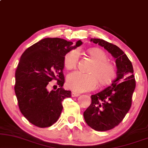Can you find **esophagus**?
<instances>
[{
    "label": "esophagus",
    "mask_w": 148,
    "mask_h": 148,
    "mask_svg": "<svg viewBox=\"0 0 148 148\" xmlns=\"http://www.w3.org/2000/svg\"><path fill=\"white\" fill-rule=\"evenodd\" d=\"M80 93H77V92H72V97H78V96L80 95Z\"/></svg>",
    "instance_id": "esophagus-1"
}]
</instances>
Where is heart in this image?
<instances>
[{"label":"heart","instance_id":"obj_1","mask_svg":"<svg viewBox=\"0 0 148 148\" xmlns=\"http://www.w3.org/2000/svg\"><path fill=\"white\" fill-rule=\"evenodd\" d=\"M88 56L93 62L88 69V74H84L78 72L71 73L67 76L66 86L76 92L88 91L94 89L99 82V85L110 84L116 76V68L108 61L105 52L98 48H92L87 51ZM80 53L74 49L67 53L64 57V64L67 70H74L77 66Z\"/></svg>","mask_w":148,"mask_h":148}]
</instances>
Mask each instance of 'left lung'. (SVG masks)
<instances>
[{
    "mask_svg": "<svg viewBox=\"0 0 148 148\" xmlns=\"http://www.w3.org/2000/svg\"><path fill=\"white\" fill-rule=\"evenodd\" d=\"M90 41L103 47L116 59L117 77L102 91L91 95L92 103L84 112L86 124L97 131L114 129L129 111L136 82L133 65L116 45L99 38Z\"/></svg>",
    "mask_w": 148,
    "mask_h": 148,
    "instance_id": "obj_1",
    "label": "left lung"
}]
</instances>
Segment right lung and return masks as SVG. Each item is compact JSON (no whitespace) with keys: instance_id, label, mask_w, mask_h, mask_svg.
<instances>
[{"instance_id":"1","label":"right lung","mask_w":148,"mask_h":148,"mask_svg":"<svg viewBox=\"0 0 148 148\" xmlns=\"http://www.w3.org/2000/svg\"><path fill=\"white\" fill-rule=\"evenodd\" d=\"M59 38H47L35 43L21 55L15 71V92L21 114L29 123L40 128L58 121L63 110L62 101L72 96L62 88L64 57L82 45ZM57 80L59 88L48 90V82Z\"/></svg>"}]
</instances>
